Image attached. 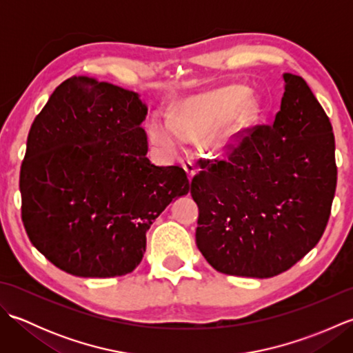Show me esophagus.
<instances>
[{"label":"esophagus","instance_id":"obj_1","mask_svg":"<svg viewBox=\"0 0 353 353\" xmlns=\"http://www.w3.org/2000/svg\"><path fill=\"white\" fill-rule=\"evenodd\" d=\"M183 170L186 171V174H188V179L191 181V179L196 176V172H197V168L194 167V163H191V162H186V163H183Z\"/></svg>","mask_w":353,"mask_h":353}]
</instances>
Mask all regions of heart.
<instances>
[{
	"label": "heart",
	"instance_id": "b5f03b06",
	"mask_svg": "<svg viewBox=\"0 0 353 353\" xmlns=\"http://www.w3.org/2000/svg\"><path fill=\"white\" fill-rule=\"evenodd\" d=\"M247 95V88L239 85L192 95L181 103L174 118L161 112L150 117L148 137L157 148L172 154L183 148L185 138H200L211 131L208 148L214 153L226 152L253 114Z\"/></svg>",
	"mask_w": 353,
	"mask_h": 353
}]
</instances>
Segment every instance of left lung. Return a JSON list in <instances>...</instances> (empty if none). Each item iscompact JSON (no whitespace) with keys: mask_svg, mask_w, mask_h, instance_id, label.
<instances>
[{"mask_svg":"<svg viewBox=\"0 0 353 353\" xmlns=\"http://www.w3.org/2000/svg\"><path fill=\"white\" fill-rule=\"evenodd\" d=\"M272 125L192 179L196 243L216 272L273 277L320 241L336 186L332 125L306 81L283 74ZM205 168V167H203Z\"/></svg>","mask_w":353,"mask_h":353,"instance_id":"8db88e82","label":"left lung"}]
</instances>
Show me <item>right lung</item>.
Wrapping results in <instances>:
<instances>
[{"mask_svg":"<svg viewBox=\"0 0 353 353\" xmlns=\"http://www.w3.org/2000/svg\"><path fill=\"white\" fill-rule=\"evenodd\" d=\"M145 115L137 92L71 77L34 118L19 176L22 221L32 244L63 272L132 273L150 226L188 194L181 167L147 157Z\"/></svg>","mask_w":353,"mask_h":353,"instance_id":"right-lung-1","label":"right lung"}]
</instances>
